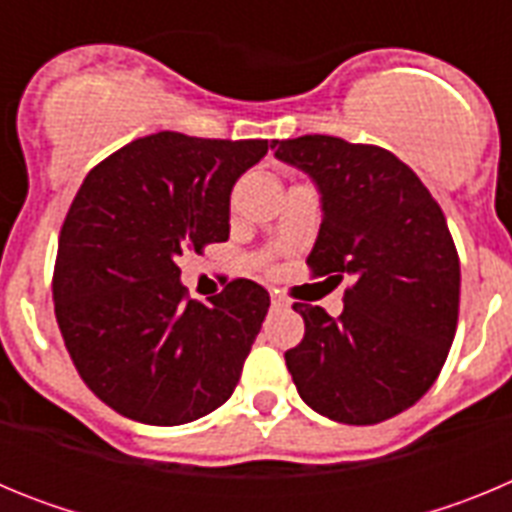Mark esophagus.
Segmentation results:
<instances>
[{
    "mask_svg": "<svg viewBox=\"0 0 512 512\" xmlns=\"http://www.w3.org/2000/svg\"><path fill=\"white\" fill-rule=\"evenodd\" d=\"M289 302L284 300L282 295H277V292H271V307H287Z\"/></svg>",
    "mask_w": 512,
    "mask_h": 512,
    "instance_id": "34e87169",
    "label": "esophagus"
}]
</instances>
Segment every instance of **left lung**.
<instances>
[{"label":"left lung","mask_w":512,"mask_h":512,"mask_svg":"<svg viewBox=\"0 0 512 512\" xmlns=\"http://www.w3.org/2000/svg\"><path fill=\"white\" fill-rule=\"evenodd\" d=\"M271 151L320 194L312 274L351 279L338 320L295 305L305 338L284 354L292 382L325 418L382 423L431 390L454 341L461 271L446 217L384 148L302 135L271 140Z\"/></svg>","instance_id":"left-lung-1"}]
</instances>
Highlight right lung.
<instances>
[{
	"label": "right lung",
	"instance_id": "right-lung-1",
	"mask_svg": "<svg viewBox=\"0 0 512 512\" xmlns=\"http://www.w3.org/2000/svg\"><path fill=\"white\" fill-rule=\"evenodd\" d=\"M269 140L148 135L94 166L58 238L53 300L76 372L115 413L182 425L233 395L269 310V292L235 279L187 300L176 261L228 241L233 184Z\"/></svg>",
	"mask_w": 512,
	"mask_h": 512
}]
</instances>
